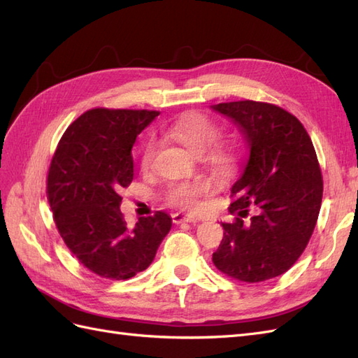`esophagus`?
I'll use <instances>...</instances> for the list:
<instances>
[{
	"label": "esophagus",
	"mask_w": 358,
	"mask_h": 358,
	"mask_svg": "<svg viewBox=\"0 0 358 358\" xmlns=\"http://www.w3.org/2000/svg\"><path fill=\"white\" fill-rule=\"evenodd\" d=\"M171 220H173V223L174 224H179V223H196V222H199V219L197 217H194V215H189V214H184V213H176V214H173L171 215Z\"/></svg>",
	"instance_id": "esophagus-1"
}]
</instances>
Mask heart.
I'll return each instance as SVG.
<instances>
[{
    "label": "heart",
    "mask_w": 358,
    "mask_h": 358,
    "mask_svg": "<svg viewBox=\"0 0 358 358\" xmlns=\"http://www.w3.org/2000/svg\"><path fill=\"white\" fill-rule=\"evenodd\" d=\"M169 135L184 144L188 150L202 155L205 152L208 162L215 167L226 169L234 162V147L229 143H215L220 135V127L206 113L199 110H188L179 115L167 129ZM155 153V141L145 139L139 164L143 169H149ZM213 187L206 180H184L174 182L167 189V202L182 209H196L200 199L208 196Z\"/></svg>",
    "instance_id": "heart-1"
}]
</instances>
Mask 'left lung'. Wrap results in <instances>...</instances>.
<instances>
[{"label": "left lung", "mask_w": 358, "mask_h": 358, "mask_svg": "<svg viewBox=\"0 0 358 358\" xmlns=\"http://www.w3.org/2000/svg\"><path fill=\"white\" fill-rule=\"evenodd\" d=\"M213 109L240 127L249 147L231 189L234 222L222 223L213 263L243 282L272 280L298 261L315 231L324 193L315 145L301 121L276 104L240 100Z\"/></svg>", "instance_id": "8db88e82"}]
</instances>
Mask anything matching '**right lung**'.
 I'll return each mask as SVG.
<instances>
[{"label": "right lung", "instance_id": "add662e5", "mask_svg": "<svg viewBox=\"0 0 358 358\" xmlns=\"http://www.w3.org/2000/svg\"><path fill=\"white\" fill-rule=\"evenodd\" d=\"M159 115L147 109L95 108L73 121L60 138L47 176V199L66 248L90 272L129 280L152 264L171 228L156 211L130 228L120 193L134 180L132 147Z\"/></svg>", "mask_w": 358, "mask_h": 358}]
</instances>
